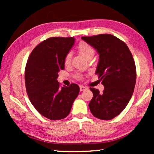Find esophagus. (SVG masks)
I'll list each match as a JSON object with an SVG mask.
<instances>
[{"label": "esophagus", "mask_w": 154, "mask_h": 154, "mask_svg": "<svg viewBox=\"0 0 154 154\" xmlns=\"http://www.w3.org/2000/svg\"><path fill=\"white\" fill-rule=\"evenodd\" d=\"M79 88H80V91H81V92H82V91H84V90H87V89H88V88H87V87L83 86V85H81Z\"/></svg>", "instance_id": "1"}]
</instances>
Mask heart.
Returning a JSON list of instances; mask_svg holds the SVG:
<instances>
[{"label":"heart","instance_id":"1","mask_svg":"<svg viewBox=\"0 0 154 154\" xmlns=\"http://www.w3.org/2000/svg\"><path fill=\"white\" fill-rule=\"evenodd\" d=\"M77 49L81 54L85 57V58L88 60L92 59L94 56L95 51L92 46H90L89 44L84 42V41H82L80 42L79 45L77 46ZM72 58V53L71 52H69L66 54L64 59V63L65 66H69L71 64ZM77 77L78 79H82V75L78 74L77 75Z\"/></svg>","mask_w":154,"mask_h":154}]
</instances>
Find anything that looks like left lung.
Wrapping results in <instances>:
<instances>
[{"mask_svg":"<svg viewBox=\"0 0 154 154\" xmlns=\"http://www.w3.org/2000/svg\"><path fill=\"white\" fill-rule=\"evenodd\" d=\"M82 38L99 54L96 74L105 87L102 93L90 88L93 98L90 109L96 118L112 119L124 111L133 94L137 79L133 57L126 44L113 35L103 34Z\"/></svg>","mask_w":154,"mask_h":154,"instance_id":"8db88e82","label":"left lung"}]
</instances>
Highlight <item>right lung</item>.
Masks as SVG:
<instances>
[{
  "label": "right lung",
  "mask_w": 154,
  "mask_h": 154,
  "mask_svg": "<svg viewBox=\"0 0 154 154\" xmlns=\"http://www.w3.org/2000/svg\"><path fill=\"white\" fill-rule=\"evenodd\" d=\"M73 37H51L38 44L31 52L25 69L28 98L38 113L51 120L69 114L79 93L77 84L60 87L58 72L64 70V59L75 43Z\"/></svg>",
  "instance_id": "right-lung-1"
}]
</instances>
